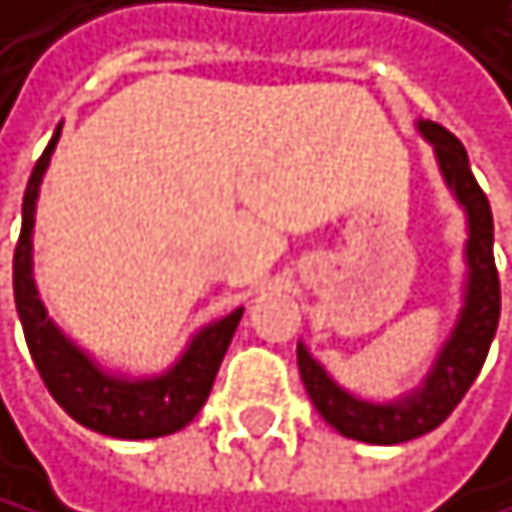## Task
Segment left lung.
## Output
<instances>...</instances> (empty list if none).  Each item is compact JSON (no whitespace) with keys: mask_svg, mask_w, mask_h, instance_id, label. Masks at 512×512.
I'll return each instance as SVG.
<instances>
[{"mask_svg":"<svg viewBox=\"0 0 512 512\" xmlns=\"http://www.w3.org/2000/svg\"><path fill=\"white\" fill-rule=\"evenodd\" d=\"M416 131L422 134V140L435 146L441 178L466 215L463 306L432 369L425 372L422 385H416L413 391L375 403L341 388L319 359L306 350V344H297V366L312 406L334 432L366 444H403L438 428L466 397L472 381L479 378L488 347L494 341L497 319H501V281H497L494 269V218L488 196L475 184L469 156L454 134L422 118L416 121Z\"/></svg>","mask_w":512,"mask_h":512,"instance_id":"obj_1","label":"left lung"}]
</instances>
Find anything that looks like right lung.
Here are the masks:
<instances>
[{
    "label": "right lung",
    "mask_w": 512,
    "mask_h": 512,
    "mask_svg": "<svg viewBox=\"0 0 512 512\" xmlns=\"http://www.w3.org/2000/svg\"><path fill=\"white\" fill-rule=\"evenodd\" d=\"M62 137V124L55 127L49 146L33 165V174L24 190L21 209V237L15 247V306L24 325V338L33 363L40 369L49 394L62 410L90 432L143 441L181 432L203 410L212 391L215 372L222 366L228 344L243 319V306L228 316L203 325L193 334L184 353L174 359L171 369L159 375H121L99 366L84 347H77L68 334L58 328L40 300L37 281H33V222H37L40 184Z\"/></svg>",
    "instance_id": "right-lung-1"
}]
</instances>
